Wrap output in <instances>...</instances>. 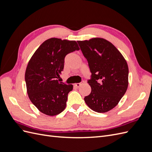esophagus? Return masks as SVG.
Masks as SVG:
<instances>
[{
  "label": "esophagus",
  "mask_w": 152,
  "mask_h": 152,
  "mask_svg": "<svg viewBox=\"0 0 152 152\" xmlns=\"http://www.w3.org/2000/svg\"><path fill=\"white\" fill-rule=\"evenodd\" d=\"M83 84H84V81H83V82H81L80 83H75L74 85H75V86L77 87H79L81 85H82Z\"/></svg>",
  "instance_id": "1"
}]
</instances>
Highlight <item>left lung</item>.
Returning <instances> with one entry per match:
<instances>
[{
	"mask_svg": "<svg viewBox=\"0 0 152 152\" xmlns=\"http://www.w3.org/2000/svg\"><path fill=\"white\" fill-rule=\"evenodd\" d=\"M88 61L91 79L89 95L84 101L93 111L105 113L115 107L127 89L129 68L125 58L115 45L103 38L78 40Z\"/></svg>",
	"mask_w": 152,
	"mask_h": 152,
	"instance_id": "obj_1",
	"label": "left lung"
}]
</instances>
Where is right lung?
<instances>
[{"label": "right lung", "mask_w": 152, "mask_h": 152, "mask_svg": "<svg viewBox=\"0 0 152 152\" xmlns=\"http://www.w3.org/2000/svg\"><path fill=\"white\" fill-rule=\"evenodd\" d=\"M76 41L50 38L41 44L31 56L25 71L29 99L40 112L49 116L66 108L68 94L73 85L58 82L66 55L79 50Z\"/></svg>", "instance_id": "obj_1"}]
</instances>
